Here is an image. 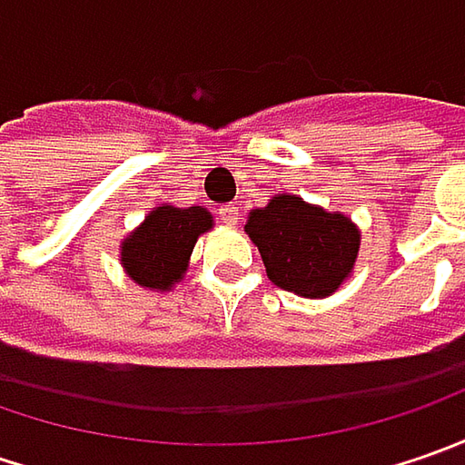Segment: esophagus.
<instances>
[{"mask_svg": "<svg viewBox=\"0 0 465 465\" xmlns=\"http://www.w3.org/2000/svg\"><path fill=\"white\" fill-rule=\"evenodd\" d=\"M220 220L227 224H238V220H241V209L235 204L220 206Z\"/></svg>", "mask_w": 465, "mask_h": 465, "instance_id": "34e87169", "label": "esophagus"}]
</instances>
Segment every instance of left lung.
I'll use <instances>...</instances> for the list:
<instances>
[{
    "mask_svg": "<svg viewBox=\"0 0 465 465\" xmlns=\"http://www.w3.org/2000/svg\"><path fill=\"white\" fill-rule=\"evenodd\" d=\"M245 232L259 245L269 279L302 297L336 292L360 251V232L344 214H329L287 193L253 209Z\"/></svg>",
    "mask_w": 465,
    "mask_h": 465,
    "instance_id": "obj_1",
    "label": "left lung"
}]
</instances>
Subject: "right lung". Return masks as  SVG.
I'll return each instance as SVG.
<instances>
[{
	"mask_svg": "<svg viewBox=\"0 0 465 465\" xmlns=\"http://www.w3.org/2000/svg\"><path fill=\"white\" fill-rule=\"evenodd\" d=\"M212 227V214L202 206H157L144 224L121 245L129 277L142 287L168 290L183 277L196 238Z\"/></svg>",
	"mask_w": 465,
	"mask_h": 465,
	"instance_id": "1",
	"label": "right lung"
}]
</instances>
